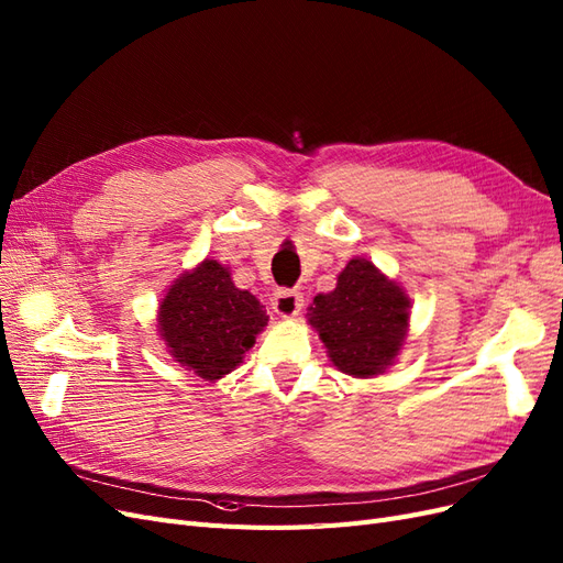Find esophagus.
<instances>
[{
	"instance_id": "obj_1",
	"label": "esophagus",
	"mask_w": 563,
	"mask_h": 563,
	"mask_svg": "<svg viewBox=\"0 0 563 563\" xmlns=\"http://www.w3.org/2000/svg\"><path fill=\"white\" fill-rule=\"evenodd\" d=\"M272 310L284 319L298 317V312L302 310V296L298 291H291V288H279V291L272 296Z\"/></svg>"
}]
</instances>
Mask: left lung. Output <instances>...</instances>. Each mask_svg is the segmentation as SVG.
I'll return each instance as SVG.
<instances>
[{"instance_id": "8db88e82", "label": "left lung", "mask_w": 563, "mask_h": 563, "mask_svg": "<svg viewBox=\"0 0 563 563\" xmlns=\"http://www.w3.org/2000/svg\"><path fill=\"white\" fill-rule=\"evenodd\" d=\"M411 300L404 286L366 258H352L335 288L317 294L308 323L338 371L376 378L397 362L408 338Z\"/></svg>"}]
</instances>
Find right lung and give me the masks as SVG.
<instances>
[{"label": "right lung", "mask_w": 563, "mask_h": 563, "mask_svg": "<svg viewBox=\"0 0 563 563\" xmlns=\"http://www.w3.org/2000/svg\"><path fill=\"white\" fill-rule=\"evenodd\" d=\"M267 321L261 300L234 286L230 267L203 258L166 288L157 333L178 366L216 383L242 364Z\"/></svg>", "instance_id": "obj_1"}]
</instances>
